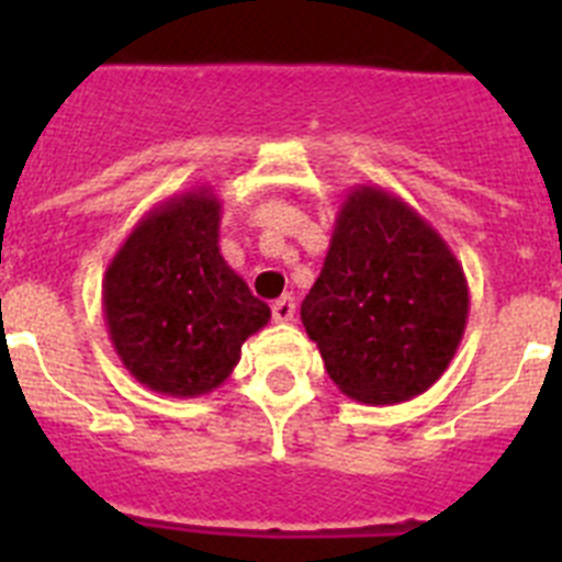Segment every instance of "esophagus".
Wrapping results in <instances>:
<instances>
[{"mask_svg":"<svg viewBox=\"0 0 562 562\" xmlns=\"http://www.w3.org/2000/svg\"><path fill=\"white\" fill-rule=\"evenodd\" d=\"M292 317H295V301L290 295L278 297L276 304H272V321L276 324H290Z\"/></svg>","mask_w":562,"mask_h":562,"instance_id":"esophagus-1","label":"esophagus"}]
</instances>
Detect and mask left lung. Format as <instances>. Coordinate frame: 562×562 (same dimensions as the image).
I'll return each instance as SVG.
<instances>
[{"label": "left lung", "instance_id": "1", "mask_svg": "<svg viewBox=\"0 0 562 562\" xmlns=\"http://www.w3.org/2000/svg\"><path fill=\"white\" fill-rule=\"evenodd\" d=\"M467 315L464 270L436 227L385 188H351L301 304L337 389L366 405L425 394L453 360Z\"/></svg>", "mask_w": 562, "mask_h": 562}]
</instances>
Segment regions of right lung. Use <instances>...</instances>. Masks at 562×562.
<instances>
[{
    "label": "right lung",
    "instance_id": "add662e5",
    "mask_svg": "<svg viewBox=\"0 0 562 562\" xmlns=\"http://www.w3.org/2000/svg\"><path fill=\"white\" fill-rule=\"evenodd\" d=\"M222 202L211 186L160 202L117 247L103 276V321L134 380L166 396L211 394L241 346L270 321L220 252Z\"/></svg>",
    "mask_w": 562,
    "mask_h": 562
}]
</instances>
